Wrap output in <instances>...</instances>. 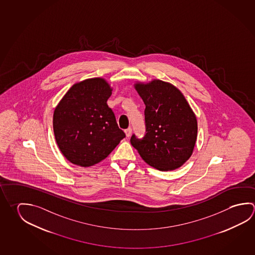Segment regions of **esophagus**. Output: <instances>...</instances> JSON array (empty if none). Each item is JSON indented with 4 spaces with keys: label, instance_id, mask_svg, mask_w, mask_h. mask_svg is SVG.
I'll return each instance as SVG.
<instances>
[{
    "label": "esophagus",
    "instance_id": "34e87169",
    "mask_svg": "<svg viewBox=\"0 0 255 255\" xmlns=\"http://www.w3.org/2000/svg\"><path fill=\"white\" fill-rule=\"evenodd\" d=\"M125 132H126V136L129 138V136H130V134H131V128L129 127L128 129H126V130H125Z\"/></svg>",
    "mask_w": 255,
    "mask_h": 255
}]
</instances>
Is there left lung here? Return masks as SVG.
Segmentation results:
<instances>
[{
    "instance_id": "1",
    "label": "left lung",
    "mask_w": 255,
    "mask_h": 255,
    "mask_svg": "<svg viewBox=\"0 0 255 255\" xmlns=\"http://www.w3.org/2000/svg\"><path fill=\"white\" fill-rule=\"evenodd\" d=\"M135 89L146 106V133L130 143L147 164L160 171L183 165L196 142L197 120L181 91L165 81L137 83Z\"/></svg>"
}]
</instances>
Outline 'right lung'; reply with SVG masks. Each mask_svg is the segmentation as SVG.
<instances>
[{
	"label": "right lung",
	"mask_w": 255,
	"mask_h": 255,
	"mask_svg": "<svg viewBox=\"0 0 255 255\" xmlns=\"http://www.w3.org/2000/svg\"><path fill=\"white\" fill-rule=\"evenodd\" d=\"M111 94L104 79H88L72 86L55 108V139L72 164L84 167L95 165L126 138L107 104Z\"/></svg>",
	"instance_id": "obj_1"
}]
</instances>
